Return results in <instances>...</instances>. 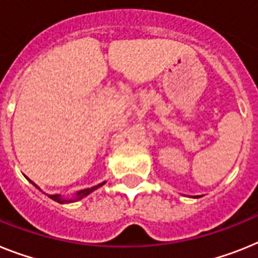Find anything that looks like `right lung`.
<instances>
[{"instance_id": "add662e5", "label": "right lung", "mask_w": 258, "mask_h": 258, "mask_svg": "<svg viewBox=\"0 0 258 258\" xmlns=\"http://www.w3.org/2000/svg\"><path fill=\"white\" fill-rule=\"evenodd\" d=\"M103 183L105 182H102V183H99V185H97V186H93V187H90V189H85V190H80L79 192H77V198L76 199H73V201H71V199H61L60 198V196H48L49 198L51 199H53V201H56V202H59V203H68V202H75V201H77V199H81V198H84V197H86L88 196V194H90V192L92 191H94V190L97 189V187H99V186H102ZM34 185H35V183H34ZM36 186V185H35Z\"/></svg>"}]
</instances>
